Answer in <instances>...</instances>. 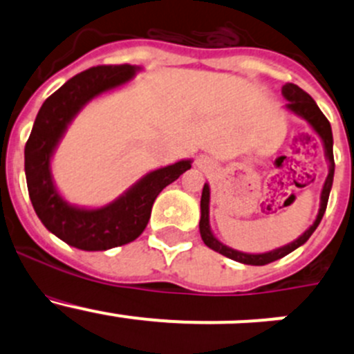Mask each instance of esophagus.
I'll use <instances>...</instances> for the list:
<instances>
[{"mask_svg":"<svg viewBox=\"0 0 354 354\" xmlns=\"http://www.w3.org/2000/svg\"><path fill=\"white\" fill-rule=\"evenodd\" d=\"M197 166L198 167H202V169H205V167L207 166H209V160H207V157H198V159H197Z\"/></svg>","mask_w":354,"mask_h":354,"instance_id":"obj_1","label":"esophagus"}]
</instances>
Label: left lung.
<instances>
[{"label":"left lung","instance_id":"8db88e82","mask_svg":"<svg viewBox=\"0 0 354 354\" xmlns=\"http://www.w3.org/2000/svg\"><path fill=\"white\" fill-rule=\"evenodd\" d=\"M283 92V97L286 99L288 104L286 109L291 111L292 114L299 116L301 120H305L310 127L313 128L317 135L320 137L324 144V152H326V159L329 160V174L326 178V183H324L322 192H320V207H319V214H317L315 221H313L312 226L301 234V236L296 238L295 241L291 243L279 246L276 250H270V252H263V253H245V252H238V250L231 248V246L221 243L216 236H214L212 230H210V223H209V203H210V187L209 183L203 185L202 190V198H200V236H202L203 243H205L209 248H212L214 252L221 253V255L227 257L231 260H236L240 263H246V266H266V263L276 262V260L283 259L286 257L288 253L295 252L298 246L305 245L308 241V238L312 236L313 231L317 230V226L322 221L324 214H326V207H327V200H329V194L332 188V181H334V154H332V128L329 120L324 116L322 111L319 109L317 102L306 94L303 88H299L298 85L295 84H286L283 85L281 88Z\"/></svg>","mask_w":354,"mask_h":354}]
</instances>
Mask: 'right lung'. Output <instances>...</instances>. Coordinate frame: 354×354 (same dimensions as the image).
Segmentation results:
<instances>
[{"mask_svg":"<svg viewBox=\"0 0 354 354\" xmlns=\"http://www.w3.org/2000/svg\"><path fill=\"white\" fill-rule=\"evenodd\" d=\"M140 70L135 65H109L75 75L46 99L25 144V178L35 214L46 230L78 250L99 252L137 240L151 219L157 195L194 162L181 159L151 171L102 207L73 205L56 188L51 159L71 121L92 99L128 84Z\"/></svg>","mask_w":354,"mask_h":354,"instance_id":"1","label":"right lung"}]
</instances>
